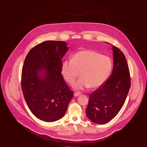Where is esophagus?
I'll return each mask as SVG.
<instances>
[{
    "instance_id": "34e87169",
    "label": "esophagus",
    "mask_w": 147,
    "mask_h": 147,
    "mask_svg": "<svg viewBox=\"0 0 147 147\" xmlns=\"http://www.w3.org/2000/svg\"><path fill=\"white\" fill-rule=\"evenodd\" d=\"M80 94H81L80 92H76V93H74V96H75V97H78V96H79V95H80Z\"/></svg>"
}]
</instances>
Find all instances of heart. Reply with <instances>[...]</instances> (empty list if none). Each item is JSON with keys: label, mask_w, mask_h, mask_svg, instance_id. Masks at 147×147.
Instances as JSON below:
<instances>
[{"label": "heart", "mask_w": 147, "mask_h": 147, "mask_svg": "<svg viewBox=\"0 0 147 147\" xmlns=\"http://www.w3.org/2000/svg\"><path fill=\"white\" fill-rule=\"evenodd\" d=\"M112 68L110 58L89 50L75 53L71 60H66L62 65V74L69 84H72L79 75L81 78L74 84L77 89L90 88L96 89L104 84Z\"/></svg>", "instance_id": "obj_1"}]
</instances>
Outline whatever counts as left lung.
<instances>
[{
    "label": "left lung",
    "instance_id": "obj_1",
    "mask_svg": "<svg viewBox=\"0 0 147 147\" xmlns=\"http://www.w3.org/2000/svg\"><path fill=\"white\" fill-rule=\"evenodd\" d=\"M112 74L102 86L89 95L86 109L87 117L97 124H104L119 113L131 86L129 71L123 53L113 46Z\"/></svg>",
    "mask_w": 147,
    "mask_h": 147
}]
</instances>
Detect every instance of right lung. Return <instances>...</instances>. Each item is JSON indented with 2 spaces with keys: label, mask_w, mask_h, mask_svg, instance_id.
<instances>
[{
  "label": "right lung",
  "mask_w": 147,
  "mask_h": 147,
  "mask_svg": "<svg viewBox=\"0 0 147 147\" xmlns=\"http://www.w3.org/2000/svg\"><path fill=\"white\" fill-rule=\"evenodd\" d=\"M64 41H46L32 48L21 73V88L31 112L52 122L62 118L73 97L61 74L62 59L68 47Z\"/></svg>",
  "instance_id": "add662e5"
}]
</instances>
